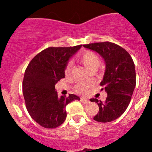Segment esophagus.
Returning <instances> with one entry per match:
<instances>
[{
	"instance_id": "34e87169",
	"label": "esophagus",
	"mask_w": 152,
	"mask_h": 152,
	"mask_svg": "<svg viewBox=\"0 0 152 152\" xmlns=\"http://www.w3.org/2000/svg\"><path fill=\"white\" fill-rule=\"evenodd\" d=\"M81 101H82V102H83L84 103H85V104L88 103V102H89L88 99H87V98H85V97H82V98H81Z\"/></svg>"
}]
</instances>
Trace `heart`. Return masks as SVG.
<instances>
[{
    "label": "heart",
    "mask_w": 152,
    "mask_h": 152,
    "mask_svg": "<svg viewBox=\"0 0 152 152\" xmlns=\"http://www.w3.org/2000/svg\"><path fill=\"white\" fill-rule=\"evenodd\" d=\"M79 59L87 70L90 71L96 70L101 63L99 56L96 53L90 50H86L79 56ZM71 70V63L68 62L65 68V74L68 75ZM91 82H80L75 85L74 89L78 93H85L87 87L91 85Z\"/></svg>",
    "instance_id": "b5f03b06"
}]
</instances>
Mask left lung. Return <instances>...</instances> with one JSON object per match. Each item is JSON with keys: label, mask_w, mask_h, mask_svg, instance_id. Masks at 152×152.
I'll return each instance as SVG.
<instances>
[{"label": "left lung", "mask_w": 152, "mask_h": 152, "mask_svg": "<svg viewBox=\"0 0 152 152\" xmlns=\"http://www.w3.org/2000/svg\"><path fill=\"white\" fill-rule=\"evenodd\" d=\"M83 46L99 53L106 64L100 85L107 92V97L104 102L96 99H90L99 107V113L93 119L102 123L111 122L120 117L130 103L136 85L134 62L125 49L113 42H95Z\"/></svg>", "instance_id": "1"}]
</instances>
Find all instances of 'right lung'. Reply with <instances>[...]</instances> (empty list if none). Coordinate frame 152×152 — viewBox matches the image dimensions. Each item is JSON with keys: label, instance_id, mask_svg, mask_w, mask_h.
Returning <instances> with one entry per match:
<instances>
[{"label": "right lung", "instance_id": "add662e5", "mask_svg": "<svg viewBox=\"0 0 152 152\" xmlns=\"http://www.w3.org/2000/svg\"><path fill=\"white\" fill-rule=\"evenodd\" d=\"M82 45L73 47H49L37 54L26 69L23 93L31 117L44 128L53 129L63 124L67 117L65 107L79 96H58L55 85L65 78L69 59Z\"/></svg>", "mask_w": 152, "mask_h": 152}]
</instances>
